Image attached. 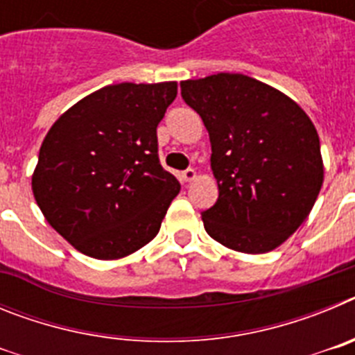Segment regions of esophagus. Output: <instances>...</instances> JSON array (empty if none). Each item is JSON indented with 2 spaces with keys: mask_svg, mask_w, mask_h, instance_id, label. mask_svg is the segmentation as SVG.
I'll return each instance as SVG.
<instances>
[{
  "mask_svg": "<svg viewBox=\"0 0 355 355\" xmlns=\"http://www.w3.org/2000/svg\"><path fill=\"white\" fill-rule=\"evenodd\" d=\"M181 178H183L184 183H190V181H193L197 178V172L193 168H187V171L181 172Z\"/></svg>",
  "mask_w": 355,
  "mask_h": 355,
  "instance_id": "obj_1",
  "label": "esophagus"
}]
</instances>
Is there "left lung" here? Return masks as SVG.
I'll return each mask as SVG.
<instances>
[{
  "mask_svg": "<svg viewBox=\"0 0 355 355\" xmlns=\"http://www.w3.org/2000/svg\"><path fill=\"white\" fill-rule=\"evenodd\" d=\"M181 96L211 142L218 199L202 211L206 233L236 252L283 245L309 216L324 183L311 119L286 94L238 72L181 81Z\"/></svg>",
  "mask_w": 355,
  "mask_h": 355,
  "instance_id": "obj_1",
  "label": "left lung"
}]
</instances>
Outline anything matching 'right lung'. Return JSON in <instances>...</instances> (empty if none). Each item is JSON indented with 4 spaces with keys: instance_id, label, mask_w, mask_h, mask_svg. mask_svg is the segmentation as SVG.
I'll return each mask as SVG.
<instances>
[{
    "instance_id": "right-lung-1",
    "label": "right lung",
    "mask_w": 355,
    "mask_h": 355,
    "mask_svg": "<svg viewBox=\"0 0 355 355\" xmlns=\"http://www.w3.org/2000/svg\"><path fill=\"white\" fill-rule=\"evenodd\" d=\"M175 96V81L108 85L72 105L46 135L33 197L85 256L126 258L158 234L181 190L159 165L156 137Z\"/></svg>"
}]
</instances>
